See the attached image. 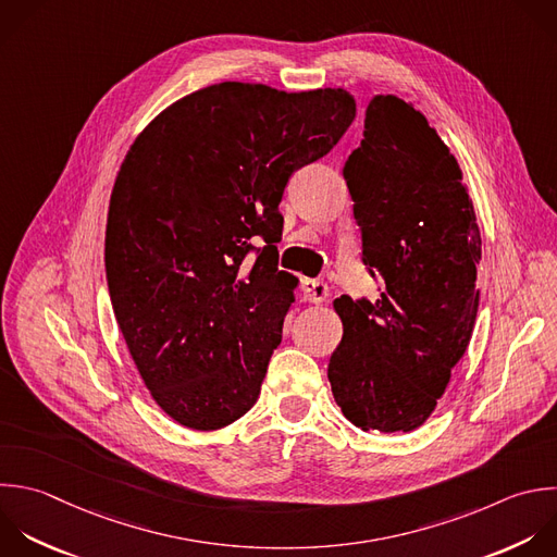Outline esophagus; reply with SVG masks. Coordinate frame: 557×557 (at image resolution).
<instances>
[{"mask_svg":"<svg viewBox=\"0 0 557 557\" xmlns=\"http://www.w3.org/2000/svg\"><path fill=\"white\" fill-rule=\"evenodd\" d=\"M302 298L307 302H322L329 296V285L320 278H302Z\"/></svg>","mask_w":557,"mask_h":557,"instance_id":"esophagus-1","label":"esophagus"}]
</instances>
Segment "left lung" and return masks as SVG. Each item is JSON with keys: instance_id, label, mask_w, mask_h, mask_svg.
I'll use <instances>...</instances> for the list:
<instances>
[{"instance_id": "obj_1", "label": "left lung", "mask_w": 557, "mask_h": 557, "mask_svg": "<svg viewBox=\"0 0 557 557\" xmlns=\"http://www.w3.org/2000/svg\"><path fill=\"white\" fill-rule=\"evenodd\" d=\"M361 263L379 298H335L344 335L329 361L342 413L359 429L413 431L444 394L472 335L481 237L461 170L422 113L396 96L366 109L344 163Z\"/></svg>"}]
</instances>
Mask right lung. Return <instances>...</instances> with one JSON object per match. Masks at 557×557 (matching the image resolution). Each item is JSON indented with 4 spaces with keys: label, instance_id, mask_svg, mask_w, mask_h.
Returning a JSON list of instances; mask_svg holds the SVG:
<instances>
[{
    "label": "right lung",
    "instance_id": "add662e5",
    "mask_svg": "<svg viewBox=\"0 0 557 557\" xmlns=\"http://www.w3.org/2000/svg\"><path fill=\"white\" fill-rule=\"evenodd\" d=\"M352 120L344 89L220 83L165 109L128 150L107 283L133 361L176 422L213 431L257 403L296 287L278 270V205Z\"/></svg>",
    "mask_w": 557,
    "mask_h": 557
}]
</instances>
